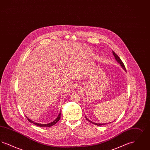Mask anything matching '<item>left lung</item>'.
Returning a JSON list of instances; mask_svg holds the SVG:
<instances>
[{
  "label": "left lung",
  "mask_w": 150,
  "mask_h": 150,
  "mask_svg": "<svg viewBox=\"0 0 150 150\" xmlns=\"http://www.w3.org/2000/svg\"><path fill=\"white\" fill-rule=\"evenodd\" d=\"M112 53H113V54H114V56L115 58V59H116V60L117 61V62L119 64H120V66H121V67H122V68L126 71V69H125V66H124V64H123V62H122V61L121 60V59L120 58V57H119L115 53L114 51H112ZM86 119L88 120V121H89V122H91V123H92L93 124H95V125H98V126H100V125H105V124H106V123H103V124H100V123H96V122H94L93 121H91V120H89V119H88V118L87 117H86ZM114 121H112V122H114ZM111 122H110V123H111Z\"/></svg>",
  "instance_id": "1"
}]
</instances>
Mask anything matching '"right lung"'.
<instances>
[{"instance_id":"right-lung-1","label":"right lung","mask_w":150,"mask_h":150,"mask_svg":"<svg viewBox=\"0 0 150 150\" xmlns=\"http://www.w3.org/2000/svg\"><path fill=\"white\" fill-rule=\"evenodd\" d=\"M26 117L28 119V120H29V122H30L31 123H33L34 124H35V125H37V126L42 127H52V126L54 125V124H56L57 122L59 120V119L61 118V111H60L58 115L57 116V118L54 121L51 122L50 123H48V124H39V123H38V122H35L31 120L30 119H29L27 116H26Z\"/></svg>"}]
</instances>
